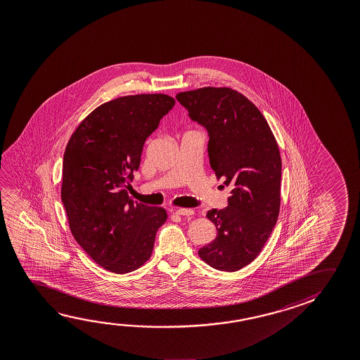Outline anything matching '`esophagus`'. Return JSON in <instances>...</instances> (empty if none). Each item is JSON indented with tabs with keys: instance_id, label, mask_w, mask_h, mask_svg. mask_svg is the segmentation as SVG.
Instances as JSON below:
<instances>
[{
	"instance_id": "34e87169",
	"label": "esophagus",
	"mask_w": 360,
	"mask_h": 360,
	"mask_svg": "<svg viewBox=\"0 0 360 360\" xmlns=\"http://www.w3.org/2000/svg\"><path fill=\"white\" fill-rule=\"evenodd\" d=\"M176 213L179 216H192V214H195V211L189 210V208H178Z\"/></svg>"
}]
</instances>
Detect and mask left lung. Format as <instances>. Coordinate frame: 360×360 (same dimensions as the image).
<instances>
[{
	"label": "left lung",
	"mask_w": 360,
	"mask_h": 360,
	"mask_svg": "<svg viewBox=\"0 0 360 360\" xmlns=\"http://www.w3.org/2000/svg\"><path fill=\"white\" fill-rule=\"evenodd\" d=\"M176 99L207 130L211 168L232 187L229 206L207 212L217 235L198 255L216 270L237 271L259 256L278 217L276 139L259 109L233 89L207 86L178 93Z\"/></svg>",
	"instance_id": "1"
}]
</instances>
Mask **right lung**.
Segmentation results:
<instances>
[{"mask_svg": "<svg viewBox=\"0 0 360 360\" xmlns=\"http://www.w3.org/2000/svg\"><path fill=\"white\" fill-rule=\"evenodd\" d=\"M174 104L165 94L108 101L84 119L66 146L61 200L71 233L105 270L141 267L167 221L165 208L133 202L128 189L144 143Z\"/></svg>", "mask_w": 360, "mask_h": 360, "instance_id": "1", "label": "right lung"}]
</instances>
